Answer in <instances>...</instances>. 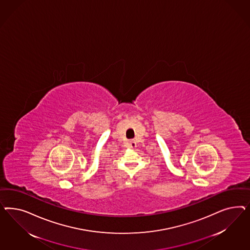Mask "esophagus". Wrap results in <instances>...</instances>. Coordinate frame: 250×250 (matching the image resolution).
<instances>
[{
	"label": "esophagus",
	"mask_w": 250,
	"mask_h": 250,
	"mask_svg": "<svg viewBox=\"0 0 250 250\" xmlns=\"http://www.w3.org/2000/svg\"><path fill=\"white\" fill-rule=\"evenodd\" d=\"M130 145H131V147H134L135 146V141H130Z\"/></svg>",
	"instance_id": "obj_1"
}]
</instances>
